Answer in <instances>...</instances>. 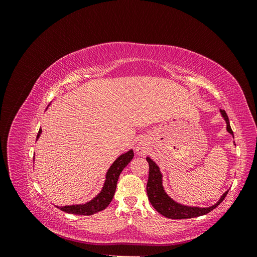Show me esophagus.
<instances>
[{
	"label": "esophagus",
	"instance_id": "obj_1",
	"mask_svg": "<svg viewBox=\"0 0 257 257\" xmlns=\"http://www.w3.org/2000/svg\"><path fill=\"white\" fill-rule=\"evenodd\" d=\"M147 150H148V145H147L144 141L139 142V143L137 144V147H136V152H137V154L144 155V154H146Z\"/></svg>",
	"mask_w": 257,
	"mask_h": 257
}]
</instances>
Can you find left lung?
Returning <instances> with one entry per match:
<instances>
[{
	"instance_id": "1",
	"label": "left lung",
	"mask_w": 257,
	"mask_h": 257,
	"mask_svg": "<svg viewBox=\"0 0 257 257\" xmlns=\"http://www.w3.org/2000/svg\"><path fill=\"white\" fill-rule=\"evenodd\" d=\"M220 112H221L222 118L225 120V123H226V131L232 137H234V133H232L231 131L226 112H225V110L223 109H220ZM234 145H235V142H234ZM147 161L149 163V179H148V183H147L148 198H149L153 208L162 215L168 217V219H174V220L191 219V217L205 215L219 206L225 198V196L227 195L228 191L222 194L220 199L217 200L214 205L210 207L203 208V207H192L188 205H182L180 203H178V201L174 200L166 193L164 185H163V175L157 163H155L150 157H147Z\"/></svg>"
}]
</instances>
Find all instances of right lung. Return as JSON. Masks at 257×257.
Listing matches in <instances>:
<instances>
[{
  "label": "right lung",
  "instance_id": "obj_1",
  "mask_svg": "<svg viewBox=\"0 0 257 257\" xmlns=\"http://www.w3.org/2000/svg\"><path fill=\"white\" fill-rule=\"evenodd\" d=\"M42 134V128L38 131V134L36 137V141L40 138ZM134 158L133 150H128L127 152L122 153L119 158L112 163L109 169L107 170L105 175V182L103 184V188L97 195L92 198L90 201H87L85 204H78V205H69L58 207L62 211L71 214H78V215H91L96 212L102 211L113 198L114 192L116 189V182H118L119 176L122 170L126 167V165Z\"/></svg>",
  "mask_w": 257,
  "mask_h": 257
}]
</instances>
